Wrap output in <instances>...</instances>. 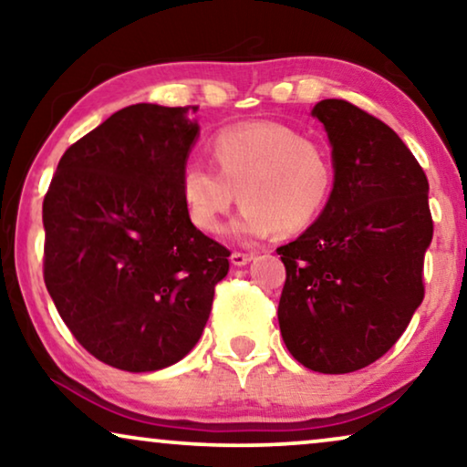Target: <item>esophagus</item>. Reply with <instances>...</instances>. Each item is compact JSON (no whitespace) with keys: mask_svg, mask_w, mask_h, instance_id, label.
Here are the masks:
<instances>
[{"mask_svg":"<svg viewBox=\"0 0 467 467\" xmlns=\"http://www.w3.org/2000/svg\"><path fill=\"white\" fill-rule=\"evenodd\" d=\"M254 257L253 253H242V251H234L232 253V265H246L248 261H251Z\"/></svg>","mask_w":467,"mask_h":467,"instance_id":"obj_1","label":"esophagus"}]
</instances>
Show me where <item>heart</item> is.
<instances>
[{
    "mask_svg": "<svg viewBox=\"0 0 467 467\" xmlns=\"http://www.w3.org/2000/svg\"><path fill=\"white\" fill-rule=\"evenodd\" d=\"M210 150L219 170L187 161L181 195L189 221L203 234L219 229L223 214L246 203L232 225L234 238L253 242L280 229L302 232L327 206L336 171L327 152L291 127L257 120L216 133Z\"/></svg>",
    "mask_w": 467,
    "mask_h": 467,
    "instance_id": "b5f03b06",
    "label": "heart"
}]
</instances>
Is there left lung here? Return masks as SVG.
I'll use <instances>...</instances> for the list:
<instances>
[{"mask_svg":"<svg viewBox=\"0 0 467 467\" xmlns=\"http://www.w3.org/2000/svg\"><path fill=\"white\" fill-rule=\"evenodd\" d=\"M312 114L334 146L336 182L315 225L276 248L286 270L278 323L302 366L347 374L380 359L423 302L430 182L380 119L347 99Z\"/></svg>","mask_w":467,"mask_h":467,"instance_id":"left-lung-1","label":"left lung"}]
</instances>
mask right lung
<instances>
[{
    "instance_id": "add662e5",
    "label": "right lung",
    "mask_w": 467,
    "mask_h": 467,
    "mask_svg": "<svg viewBox=\"0 0 467 467\" xmlns=\"http://www.w3.org/2000/svg\"><path fill=\"white\" fill-rule=\"evenodd\" d=\"M195 106L136 104L63 152L44 195V283L95 359L155 372L200 340L229 251L189 221Z\"/></svg>"
}]
</instances>
